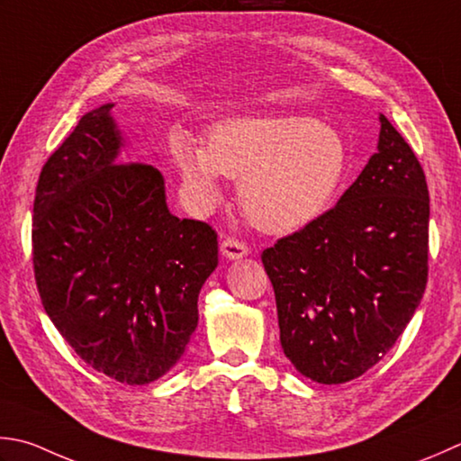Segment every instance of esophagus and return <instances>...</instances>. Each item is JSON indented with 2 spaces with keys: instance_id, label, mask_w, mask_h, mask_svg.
I'll return each mask as SVG.
<instances>
[{
  "instance_id": "esophagus-1",
  "label": "esophagus",
  "mask_w": 461,
  "mask_h": 461,
  "mask_svg": "<svg viewBox=\"0 0 461 461\" xmlns=\"http://www.w3.org/2000/svg\"><path fill=\"white\" fill-rule=\"evenodd\" d=\"M220 251H221V256L225 259H241V258H246L249 254V248L243 241H240V240L225 238L221 241Z\"/></svg>"
}]
</instances>
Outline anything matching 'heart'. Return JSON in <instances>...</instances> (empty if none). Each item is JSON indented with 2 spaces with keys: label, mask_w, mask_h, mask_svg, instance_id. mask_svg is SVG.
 <instances>
[{
  "label": "heart",
  "mask_w": 461,
  "mask_h": 461,
  "mask_svg": "<svg viewBox=\"0 0 461 461\" xmlns=\"http://www.w3.org/2000/svg\"><path fill=\"white\" fill-rule=\"evenodd\" d=\"M171 151L195 207L220 202L223 176L241 177L243 212L269 233H292L320 220L349 171L344 135L310 115L230 117L210 130V148L177 131Z\"/></svg>",
  "instance_id": "b5f03b06"
}]
</instances>
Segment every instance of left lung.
Returning a JSON list of instances; mask_svg holds the SVG:
<instances>
[{"instance_id": "1", "label": "left lung", "mask_w": 461, "mask_h": 461, "mask_svg": "<svg viewBox=\"0 0 461 461\" xmlns=\"http://www.w3.org/2000/svg\"><path fill=\"white\" fill-rule=\"evenodd\" d=\"M380 125L377 153L336 207L261 254L284 354L318 384H346L380 362L426 292V176L382 113Z\"/></svg>"}]
</instances>
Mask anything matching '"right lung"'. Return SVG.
I'll list each match as a JSON object with an SVG mask.
<instances>
[{
    "label": "right lung",
    "mask_w": 461,
    "mask_h": 461,
    "mask_svg": "<svg viewBox=\"0 0 461 461\" xmlns=\"http://www.w3.org/2000/svg\"><path fill=\"white\" fill-rule=\"evenodd\" d=\"M112 107L87 112L45 161L33 272L45 313L76 354L99 374L143 385L177 364L197 328L218 233L169 212L159 169L123 164Z\"/></svg>",
    "instance_id": "1"
}]
</instances>
